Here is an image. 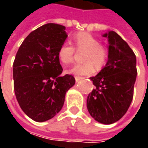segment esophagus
Listing matches in <instances>:
<instances>
[{
  "label": "esophagus",
  "mask_w": 148,
  "mask_h": 148,
  "mask_svg": "<svg viewBox=\"0 0 148 148\" xmlns=\"http://www.w3.org/2000/svg\"><path fill=\"white\" fill-rule=\"evenodd\" d=\"M83 78L82 77H75V80H76V82H80L81 80H82Z\"/></svg>",
  "instance_id": "obj_1"
}]
</instances>
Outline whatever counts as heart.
Segmentation results:
<instances>
[{"label": "heart", "mask_w": 148, "mask_h": 148, "mask_svg": "<svg viewBox=\"0 0 148 148\" xmlns=\"http://www.w3.org/2000/svg\"><path fill=\"white\" fill-rule=\"evenodd\" d=\"M75 48L69 43H64L60 46L58 57L63 64H69L74 60L77 52H85L83 53L82 64H76L66 70V72L77 76H89L93 74L95 66L96 68L103 67L107 62L109 52L105 45L99 43V41L92 34L86 32L77 34L74 38Z\"/></svg>", "instance_id": "heart-1"}]
</instances>
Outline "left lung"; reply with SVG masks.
I'll return each mask as SVG.
<instances>
[{"instance_id": "left-lung-1", "label": "left lung", "mask_w": 148, "mask_h": 148, "mask_svg": "<svg viewBox=\"0 0 148 148\" xmlns=\"http://www.w3.org/2000/svg\"><path fill=\"white\" fill-rule=\"evenodd\" d=\"M103 37L108 38V61L95 77H90L95 87L87 96L86 106L95 120L111 124L126 114L133 100L137 60L116 32L109 31Z\"/></svg>"}]
</instances>
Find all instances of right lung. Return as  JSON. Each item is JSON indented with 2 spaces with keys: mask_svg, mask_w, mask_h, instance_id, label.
<instances>
[{
  "mask_svg": "<svg viewBox=\"0 0 148 148\" xmlns=\"http://www.w3.org/2000/svg\"><path fill=\"white\" fill-rule=\"evenodd\" d=\"M65 26L49 23L32 31L21 43L13 63L14 94L22 110L36 122L59 112L73 76H61L58 52L67 34Z\"/></svg>",
  "mask_w": 148,
  "mask_h": 148,
  "instance_id": "right-lung-1",
  "label": "right lung"
}]
</instances>
